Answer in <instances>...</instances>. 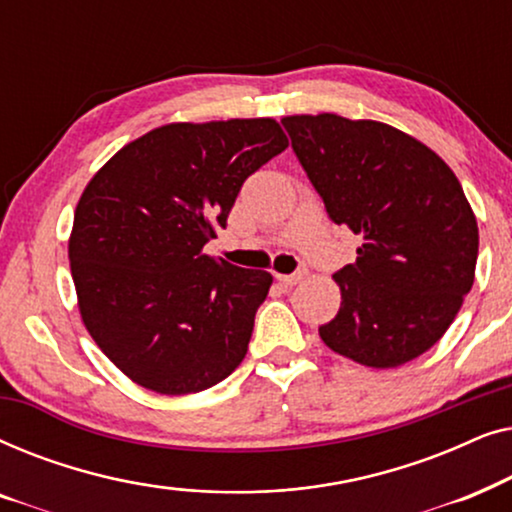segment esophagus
<instances>
[{"label":"esophagus","instance_id":"obj_1","mask_svg":"<svg viewBox=\"0 0 512 512\" xmlns=\"http://www.w3.org/2000/svg\"><path fill=\"white\" fill-rule=\"evenodd\" d=\"M303 277H305V270L293 272V275H277L279 284H284V286H293V284H298L300 279H303Z\"/></svg>","mask_w":512,"mask_h":512}]
</instances>
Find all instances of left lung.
<instances>
[{
  "label": "left lung",
  "mask_w": 512,
  "mask_h": 512,
  "mask_svg": "<svg viewBox=\"0 0 512 512\" xmlns=\"http://www.w3.org/2000/svg\"><path fill=\"white\" fill-rule=\"evenodd\" d=\"M284 130L328 219L361 235L335 272L342 303L319 326L333 352L396 368L431 349L471 291L478 223L454 172L417 139L377 121L286 116Z\"/></svg>",
  "instance_id": "8db88e82"
}]
</instances>
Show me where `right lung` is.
Returning a JSON list of instances; mask_svg holds the SVG:
<instances>
[{"mask_svg":"<svg viewBox=\"0 0 512 512\" xmlns=\"http://www.w3.org/2000/svg\"><path fill=\"white\" fill-rule=\"evenodd\" d=\"M286 146L272 118L172 123L90 179L69 263L83 324L132 382L195 394L242 363L272 277L202 249L247 177Z\"/></svg>","mask_w":512,"mask_h":512,"instance_id":"right-lung-1","label":"right lung"}]
</instances>
